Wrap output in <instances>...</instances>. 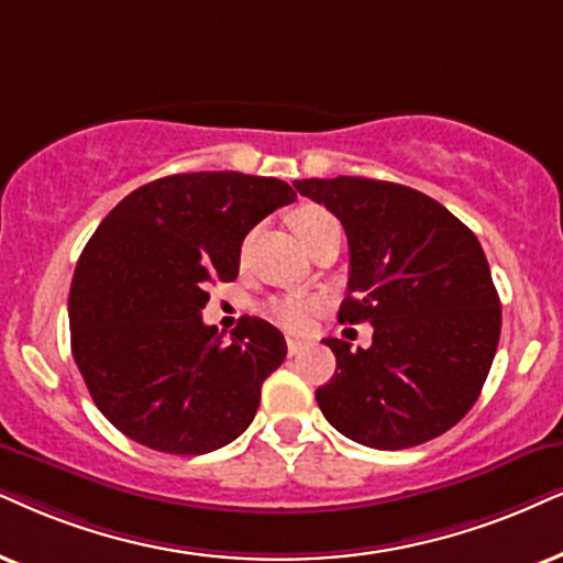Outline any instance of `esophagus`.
Returning <instances> with one entry per match:
<instances>
[{
	"instance_id": "esophagus-1",
	"label": "esophagus",
	"mask_w": 563,
	"mask_h": 563,
	"mask_svg": "<svg viewBox=\"0 0 563 563\" xmlns=\"http://www.w3.org/2000/svg\"><path fill=\"white\" fill-rule=\"evenodd\" d=\"M303 340H298V338H288V353L290 355H296V353H301L303 351Z\"/></svg>"
}]
</instances>
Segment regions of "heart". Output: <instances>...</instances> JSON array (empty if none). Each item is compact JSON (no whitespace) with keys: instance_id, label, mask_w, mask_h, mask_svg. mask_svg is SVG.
I'll use <instances>...</instances> for the list:
<instances>
[{"instance_id":"obj_1","label":"heart","mask_w":563,"mask_h":563,"mask_svg":"<svg viewBox=\"0 0 563 563\" xmlns=\"http://www.w3.org/2000/svg\"><path fill=\"white\" fill-rule=\"evenodd\" d=\"M332 223H338V220H334L324 208H317V205H303V208H298L294 216H290V229L296 231V236L301 239L303 246L309 244L324 225ZM317 311L319 298L314 296H280L267 303V314L273 317L277 324L294 332L306 330Z\"/></svg>"}]
</instances>
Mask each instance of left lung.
<instances>
[{"label": "left lung", "instance_id": "1", "mask_svg": "<svg viewBox=\"0 0 563 563\" xmlns=\"http://www.w3.org/2000/svg\"><path fill=\"white\" fill-rule=\"evenodd\" d=\"M343 223L351 273L340 324L368 322L372 347L327 338L338 368L317 402L343 437L408 450L450 431L478 400L501 303L475 233L423 191L338 176L294 181Z\"/></svg>", "mask_w": 563, "mask_h": 563}]
</instances>
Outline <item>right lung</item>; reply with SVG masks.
I'll list each match as a JSON object with an SVG mask.
<instances>
[{"label":"right lung","instance_id":"add662e5","mask_svg":"<svg viewBox=\"0 0 563 563\" xmlns=\"http://www.w3.org/2000/svg\"><path fill=\"white\" fill-rule=\"evenodd\" d=\"M296 191L239 170L174 174L101 220L69 288L73 355L124 437L168 454L231 444L254 421L286 338L244 317L225 343L202 322L210 283L239 275L241 241Z\"/></svg>","mask_w":563,"mask_h":563}]
</instances>
